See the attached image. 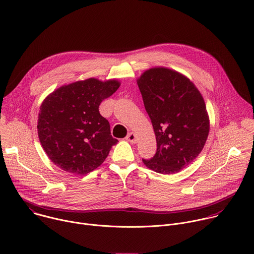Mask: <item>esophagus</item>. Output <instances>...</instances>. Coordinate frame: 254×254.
Returning <instances> with one entry per match:
<instances>
[{
    "mask_svg": "<svg viewBox=\"0 0 254 254\" xmlns=\"http://www.w3.org/2000/svg\"><path fill=\"white\" fill-rule=\"evenodd\" d=\"M129 142H131V143H134L135 141H136V136H135V134L133 133V132H129L127 135V137H126Z\"/></svg>",
    "mask_w": 254,
    "mask_h": 254,
    "instance_id": "1",
    "label": "esophagus"
}]
</instances>
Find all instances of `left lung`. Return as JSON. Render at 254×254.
Here are the masks:
<instances>
[{
  "label": "left lung",
  "mask_w": 254,
  "mask_h": 254,
  "mask_svg": "<svg viewBox=\"0 0 254 254\" xmlns=\"http://www.w3.org/2000/svg\"><path fill=\"white\" fill-rule=\"evenodd\" d=\"M152 121L157 152L143 164L160 174H175L192 163L209 133L204 99L184 75L164 67L147 70L137 80Z\"/></svg>",
  "instance_id": "obj_1"
}]
</instances>
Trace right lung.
<instances>
[{
	"instance_id": "1",
	"label": "right lung",
	"mask_w": 254,
	"mask_h": 254,
	"mask_svg": "<svg viewBox=\"0 0 254 254\" xmlns=\"http://www.w3.org/2000/svg\"><path fill=\"white\" fill-rule=\"evenodd\" d=\"M119 87L117 80L89 78L64 85L43 101L37 126L39 139L61 170L85 175L100 166L119 141L98 110L101 101Z\"/></svg>"
}]
</instances>
